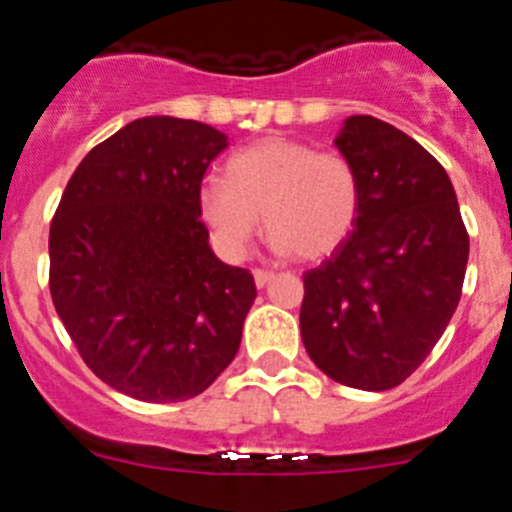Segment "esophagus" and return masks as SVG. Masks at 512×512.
I'll use <instances>...</instances> for the list:
<instances>
[{
	"instance_id": "esophagus-1",
	"label": "esophagus",
	"mask_w": 512,
	"mask_h": 512,
	"mask_svg": "<svg viewBox=\"0 0 512 512\" xmlns=\"http://www.w3.org/2000/svg\"><path fill=\"white\" fill-rule=\"evenodd\" d=\"M274 279V274L271 271H264V269H253V282H256V287H266V284Z\"/></svg>"
}]
</instances>
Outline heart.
I'll use <instances>...</instances> for the list:
<instances>
[{
  "label": "heart",
  "mask_w": 512,
  "mask_h": 512,
  "mask_svg": "<svg viewBox=\"0 0 512 512\" xmlns=\"http://www.w3.org/2000/svg\"><path fill=\"white\" fill-rule=\"evenodd\" d=\"M359 179L341 153L264 138L225 164V182L200 187V215L230 256H243L261 215L279 251L320 259L346 241L359 215Z\"/></svg>",
  "instance_id": "heart-1"
}]
</instances>
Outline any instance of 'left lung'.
Masks as SVG:
<instances>
[{"mask_svg":"<svg viewBox=\"0 0 512 512\" xmlns=\"http://www.w3.org/2000/svg\"><path fill=\"white\" fill-rule=\"evenodd\" d=\"M333 146L359 179L346 241L305 274L302 343L320 372L392 390L431 354L461 297L469 235L454 184L418 140L351 115Z\"/></svg>","mask_w":512,"mask_h":512,"instance_id":"8db88e82","label":"left lung"}]
</instances>
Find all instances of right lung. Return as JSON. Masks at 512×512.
<instances>
[{
	"label": "right lung",
	"instance_id": "add662e5",
	"mask_svg": "<svg viewBox=\"0 0 512 512\" xmlns=\"http://www.w3.org/2000/svg\"><path fill=\"white\" fill-rule=\"evenodd\" d=\"M228 148L205 122L133 120L76 166L51 223V297L81 359L143 402L205 392L241 346L256 300L210 248L202 176Z\"/></svg>",
	"mask_w": 512,
	"mask_h": 512
}]
</instances>
